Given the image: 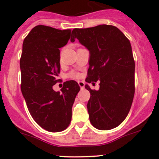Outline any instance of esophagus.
Segmentation results:
<instances>
[{
  "label": "esophagus",
  "instance_id": "esophagus-1",
  "mask_svg": "<svg viewBox=\"0 0 159 159\" xmlns=\"http://www.w3.org/2000/svg\"><path fill=\"white\" fill-rule=\"evenodd\" d=\"M78 84H79V86H80V88H81V89L84 88L85 83L83 81H79V82H78Z\"/></svg>",
  "mask_w": 159,
  "mask_h": 159
}]
</instances>
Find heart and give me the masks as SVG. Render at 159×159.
<instances>
[{
    "label": "heart",
    "mask_w": 159,
    "mask_h": 159,
    "mask_svg": "<svg viewBox=\"0 0 159 159\" xmlns=\"http://www.w3.org/2000/svg\"><path fill=\"white\" fill-rule=\"evenodd\" d=\"M67 76L71 79H77L80 77V74L77 72H75V71H72L67 75Z\"/></svg>",
    "instance_id": "obj_1"
}]
</instances>
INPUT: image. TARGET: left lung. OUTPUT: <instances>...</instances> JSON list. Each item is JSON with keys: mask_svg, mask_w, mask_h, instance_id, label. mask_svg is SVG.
Masks as SVG:
<instances>
[{"mask_svg": "<svg viewBox=\"0 0 159 159\" xmlns=\"http://www.w3.org/2000/svg\"><path fill=\"white\" fill-rule=\"evenodd\" d=\"M75 39L90 53L86 81H100L98 91L85 85L91 95L87 104L90 122L101 130L117 127L127 117L135 93L130 42L117 27L105 24L74 29L71 42Z\"/></svg>", "mask_w": 159, "mask_h": 159, "instance_id": "left-lung-1", "label": "left lung"}]
</instances>
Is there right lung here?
<instances>
[{"mask_svg":"<svg viewBox=\"0 0 159 159\" xmlns=\"http://www.w3.org/2000/svg\"><path fill=\"white\" fill-rule=\"evenodd\" d=\"M71 30L39 25L25 37L20 57L21 91L34 120L49 132L69 126L72 107L80 87L74 80L64 83L61 92L52 86L60 80V48L66 45Z\"/></svg>","mask_w":159,"mask_h":159,"instance_id":"1","label":"right lung"}]
</instances>
